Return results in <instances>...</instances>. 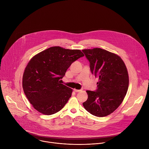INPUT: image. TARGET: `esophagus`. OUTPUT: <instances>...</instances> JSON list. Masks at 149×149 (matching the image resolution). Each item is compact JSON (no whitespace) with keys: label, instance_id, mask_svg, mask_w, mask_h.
Masks as SVG:
<instances>
[{"label":"esophagus","instance_id":"obj_1","mask_svg":"<svg viewBox=\"0 0 149 149\" xmlns=\"http://www.w3.org/2000/svg\"><path fill=\"white\" fill-rule=\"evenodd\" d=\"M81 90H77V89H74V91L75 92V93H78V92H80Z\"/></svg>","mask_w":149,"mask_h":149}]
</instances>
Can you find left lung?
<instances>
[{"instance_id": "left-lung-1", "label": "left lung", "mask_w": 149, "mask_h": 149, "mask_svg": "<svg viewBox=\"0 0 149 149\" xmlns=\"http://www.w3.org/2000/svg\"><path fill=\"white\" fill-rule=\"evenodd\" d=\"M90 62L91 72L99 81L95 91H87V100L83 106L99 117L114 112L123 102L129 87L128 72L122 59L101 48L82 50Z\"/></svg>"}]
</instances>
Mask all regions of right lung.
<instances>
[{"mask_svg": "<svg viewBox=\"0 0 149 149\" xmlns=\"http://www.w3.org/2000/svg\"><path fill=\"white\" fill-rule=\"evenodd\" d=\"M84 56L79 49L53 47L30 60L23 75L22 87L35 110L52 115L64 107L72 90L61 84V79L71 63Z\"/></svg>", "mask_w": 149, "mask_h": 149, "instance_id": "1", "label": "right lung"}]
</instances>
